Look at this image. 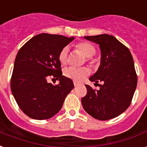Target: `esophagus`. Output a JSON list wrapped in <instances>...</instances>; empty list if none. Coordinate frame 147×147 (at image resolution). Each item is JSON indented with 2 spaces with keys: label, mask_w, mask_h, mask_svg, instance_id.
Here are the masks:
<instances>
[{
  "label": "esophagus",
  "mask_w": 147,
  "mask_h": 147,
  "mask_svg": "<svg viewBox=\"0 0 147 147\" xmlns=\"http://www.w3.org/2000/svg\"><path fill=\"white\" fill-rule=\"evenodd\" d=\"M79 83H77V82H76V81H74V86H78V85H79Z\"/></svg>",
  "instance_id": "34e87169"
}]
</instances>
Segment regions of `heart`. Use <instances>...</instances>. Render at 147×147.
<instances>
[{"mask_svg": "<svg viewBox=\"0 0 147 147\" xmlns=\"http://www.w3.org/2000/svg\"><path fill=\"white\" fill-rule=\"evenodd\" d=\"M75 48L80 53H82L84 57H86L88 59H90L96 53V48L95 47L88 42H81L76 45ZM67 48L63 47L59 53V61L61 64H66L67 62ZM90 69L88 67H70L67 68L64 70V75L67 78L74 80V81L80 82L84 78H86L90 74Z\"/></svg>", "mask_w": 147, "mask_h": 147, "instance_id": "1", "label": "heart"}]
</instances>
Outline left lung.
I'll use <instances>...</instances> for the list:
<instances>
[{
	"instance_id": "obj_1",
	"label": "left lung",
	"mask_w": 147,
	"mask_h": 147,
	"mask_svg": "<svg viewBox=\"0 0 147 147\" xmlns=\"http://www.w3.org/2000/svg\"><path fill=\"white\" fill-rule=\"evenodd\" d=\"M100 46V65L90 80L102 82L94 90L85 85L87 94L81 99L88 114L100 120H107L120 115L130 105L137 84L134 59L127 47L107 34L84 37Z\"/></svg>"
}]
</instances>
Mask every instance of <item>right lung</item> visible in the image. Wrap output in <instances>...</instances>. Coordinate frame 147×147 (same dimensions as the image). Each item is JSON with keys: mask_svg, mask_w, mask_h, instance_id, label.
<instances>
[{"mask_svg": "<svg viewBox=\"0 0 147 147\" xmlns=\"http://www.w3.org/2000/svg\"><path fill=\"white\" fill-rule=\"evenodd\" d=\"M74 37L40 34L29 40L16 56L11 89L23 112L35 120H47L57 114L66 96L74 89L72 80L62 75L59 53ZM59 79L54 86L46 79Z\"/></svg>", "mask_w": 147, "mask_h": 147, "instance_id": "obj_1", "label": "right lung"}]
</instances>
